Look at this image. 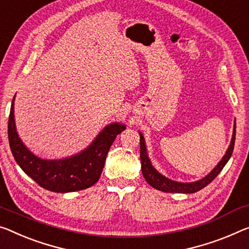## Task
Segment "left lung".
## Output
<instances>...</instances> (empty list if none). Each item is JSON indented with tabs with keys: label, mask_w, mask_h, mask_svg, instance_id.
I'll return each instance as SVG.
<instances>
[{
	"label": "left lung",
	"mask_w": 249,
	"mask_h": 249,
	"mask_svg": "<svg viewBox=\"0 0 249 249\" xmlns=\"http://www.w3.org/2000/svg\"><path fill=\"white\" fill-rule=\"evenodd\" d=\"M140 136V161H141V171H142V176L146 179V181L154 187L155 189L161 190L163 193H177V194H194L197 193L198 190L205 188L206 186L209 185L213 179H215L218 174L223 170L225 164L228 162V160L231 159L232 150H234L235 146V136H236V120L234 121V130H232V137L229 143V147L227 149L226 154L224 155L223 158L219 162L216 164V167L210 171V173L205 176L204 178L199 179L197 181L193 182H181V181H176L173 179L167 178L166 176H163L159 173L156 168L152 166L151 160L149 159L146 141L142 133L139 132Z\"/></svg>",
	"instance_id": "1"
}]
</instances>
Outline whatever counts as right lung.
<instances>
[{"mask_svg": "<svg viewBox=\"0 0 249 249\" xmlns=\"http://www.w3.org/2000/svg\"><path fill=\"white\" fill-rule=\"evenodd\" d=\"M14 100L9 117V142L15 161L42 188L54 193H72L93 186L100 178L108 151L116 137L125 129L121 122L103 128L86 149L62 159H42L29 150L18 137L14 119Z\"/></svg>", "mask_w": 249, "mask_h": 249, "instance_id": "obj_1", "label": "right lung"}]
</instances>
